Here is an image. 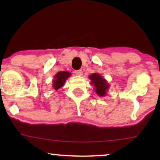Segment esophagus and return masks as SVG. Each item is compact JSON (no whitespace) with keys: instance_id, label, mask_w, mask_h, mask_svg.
<instances>
[{"instance_id":"34e87169","label":"esophagus","mask_w":160,"mask_h":160,"mask_svg":"<svg viewBox=\"0 0 160 160\" xmlns=\"http://www.w3.org/2000/svg\"><path fill=\"white\" fill-rule=\"evenodd\" d=\"M75 74H76L77 75H78V76H82V70H77V71H75Z\"/></svg>"}]
</instances>
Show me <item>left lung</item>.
I'll list each match as a JSON object with an SVG mask.
<instances>
[{"mask_svg": "<svg viewBox=\"0 0 160 160\" xmlns=\"http://www.w3.org/2000/svg\"><path fill=\"white\" fill-rule=\"evenodd\" d=\"M89 78L91 80V83L95 86L94 90L96 94L99 96H104L110 87L107 80L102 78L100 74H96V73L92 74Z\"/></svg>", "mask_w": 160, "mask_h": 160, "instance_id": "obj_1", "label": "left lung"}]
</instances>
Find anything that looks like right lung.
<instances>
[{
  "label": "right lung",
  "instance_id": "1",
  "mask_svg": "<svg viewBox=\"0 0 160 160\" xmlns=\"http://www.w3.org/2000/svg\"><path fill=\"white\" fill-rule=\"evenodd\" d=\"M71 73L68 71H59V72L57 73L55 75L54 80H52L53 88L56 90H58L59 88L62 87L65 84L66 80L71 76Z\"/></svg>",
  "mask_w": 160,
  "mask_h": 160
}]
</instances>
